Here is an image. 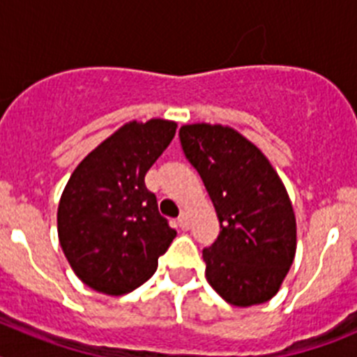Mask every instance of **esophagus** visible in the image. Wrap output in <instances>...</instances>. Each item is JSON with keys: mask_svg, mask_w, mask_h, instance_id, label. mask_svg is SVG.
Masks as SVG:
<instances>
[{"mask_svg": "<svg viewBox=\"0 0 357 357\" xmlns=\"http://www.w3.org/2000/svg\"><path fill=\"white\" fill-rule=\"evenodd\" d=\"M176 225L181 227L182 230H188L189 229V218H188V214L182 213L181 216H178V220H176Z\"/></svg>", "mask_w": 357, "mask_h": 357, "instance_id": "esophagus-1", "label": "esophagus"}]
</instances>
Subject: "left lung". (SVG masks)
<instances>
[{
  "label": "left lung",
  "instance_id": "8db88e82",
  "mask_svg": "<svg viewBox=\"0 0 357 357\" xmlns=\"http://www.w3.org/2000/svg\"><path fill=\"white\" fill-rule=\"evenodd\" d=\"M185 159L206 185L220 234L204 248L207 282L232 305L268 302L288 275L296 223L286 188L259 148L234 128L184 125Z\"/></svg>",
  "mask_w": 357,
  "mask_h": 357
}]
</instances>
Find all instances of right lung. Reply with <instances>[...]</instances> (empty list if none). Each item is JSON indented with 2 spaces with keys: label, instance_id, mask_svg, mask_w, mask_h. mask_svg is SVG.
<instances>
[{
  "label": "right lung",
  "instance_id": "add662e5",
  "mask_svg": "<svg viewBox=\"0 0 357 357\" xmlns=\"http://www.w3.org/2000/svg\"><path fill=\"white\" fill-rule=\"evenodd\" d=\"M175 121H130L85 157L59 204V241L89 288L125 295L146 282L176 232L144 185L151 164L172 143Z\"/></svg>",
  "mask_w": 357,
  "mask_h": 357
}]
</instances>
